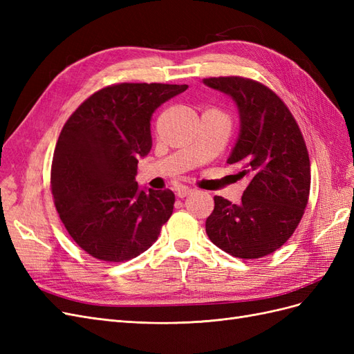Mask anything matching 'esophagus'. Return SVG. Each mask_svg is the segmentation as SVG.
<instances>
[{"mask_svg":"<svg viewBox=\"0 0 354 354\" xmlns=\"http://www.w3.org/2000/svg\"><path fill=\"white\" fill-rule=\"evenodd\" d=\"M192 189H189V187H185V186H181V187H178L177 189V196L178 198H186V196H189V195H192Z\"/></svg>","mask_w":354,"mask_h":354,"instance_id":"1","label":"esophagus"}]
</instances>
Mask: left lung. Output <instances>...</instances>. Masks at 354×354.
<instances>
[{"instance_id":"obj_1","label":"left lung","mask_w":354,"mask_h":354,"mask_svg":"<svg viewBox=\"0 0 354 354\" xmlns=\"http://www.w3.org/2000/svg\"><path fill=\"white\" fill-rule=\"evenodd\" d=\"M203 84L230 95L241 120L227 164L250 185L241 203L214 196L208 238L220 250L245 260L279 250L301 221L310 194V159L292 113L261 82L242 77L205 78Z\"/></svg>"}]
</instances>
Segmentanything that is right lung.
I'll return each instance as SVG.
<instances>
[{
  "label": "right lung",
  "instance_id": "right-lung-1",
  "mask_svg": "<svg viewBox=\"0 0 354 354\" xmlns=\"http://www.w3.org/2000/svg\"><path fill=\"white\" fill-rule=\"evenodd\" d=\"M186 90V84L109 85L63 125L51 192L63 226L94 259L121 263L140 255L173 214V192L140 190L136 176L138 159L152 149V113Z\"/></svg>",
  "mask_w": 354,
  "mask_h": 354
}]
</instances>
